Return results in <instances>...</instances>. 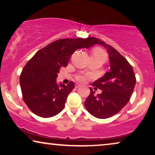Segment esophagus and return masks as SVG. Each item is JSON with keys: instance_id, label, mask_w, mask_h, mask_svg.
<instances>
[{"instance_id": "1", "label": "esophagus", "mask_w": 155, "mask_h": 155, "mask_svg": "<svg viewBox=\"0 0 155 155\" xmlns=\"http://www.w3.org/2000/svg\"><path fill=\"white\" fill-rule=\"evenodd\" d=\"M80 86H81V85H80V84H76L75 87V88H78V87H80Z\"/></svg>"}]
</instances>
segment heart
<instances>
[{"label": "heart", "instance_id": "obj_1", "mask_svg": "<svg viewBox=\"0 0 155 155\" xmlns=\"http://www.w3.org/2000/svg\"><path fill=\"white\" fill-rule=\"evenodd\" d=\"M93 54L99 55V56H102L105 58V53L103 50H101V48H95V49L93 51ZM76 79L80 82H84L85 81L86 77L84 75H78L77 76V78H76Z\"/></svg>", "mask_w": 155, "mask_h": 155}]
</instances>
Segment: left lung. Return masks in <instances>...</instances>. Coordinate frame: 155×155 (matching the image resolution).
I'll list each match as a JSON object with an SVG mask.
<instances>
[{"instance_id": "left-lung-1", "label": "left lung", "mask_w": 155, "mask_h": 155, "mask_svg": "<svg viewBox=\"0 0 155 155\" xmlns=\"http://www.w3.org/2000/svg\"><path fill=\"white\" fill-rule=\"evenodd\" d=\"M92 46L99 44L107 51L110 61V71L93 82V85L102 90L94 94L91 87L90 94L84 101L90 114L97 118H107L118 114L130 100L136 78L128 61L111 46L95 37H89Z\"/></svg>"}]
</instances>
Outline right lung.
I'll return each instance as SVG.
<instances>
[{
    "label": "right lung",
    "instance_id": "1",
    "mask_svg": "<svg viewBox=\"0 0 155 155\" xmlns=\"http://www.w3.org/2000/svg\"><path fill=\"white\" fill-rule=\"evenodd\" d=\"M92 46L89 38L61 39L53 41L36 53L23 68L20 83L23 100L36 115L49 118L63 109L75 84L56 82L61 68L67 66L77 49Z\"/></svg>",
    "mask_w": 155,
    "mask_h": 155
}]
</instances>
